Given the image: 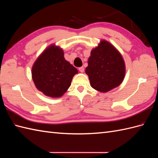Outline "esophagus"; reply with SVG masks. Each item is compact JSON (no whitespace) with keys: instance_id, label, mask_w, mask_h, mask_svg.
I'll list each match as a JSON object with an SVG mask.
<instances>
[{"instance_id":"1","label":"esophagus","mask_w":158,"mask_h":158,"mask_svg":"<svg viewBox=\"0 0 158 158\" xmlns=\"http://www.w3.org/2000/svg\"><path fill=\"white\" fill-rule=\"evenodd\" d=\"M79 71L81 72V73H83V72H84V68H83V66L79 67Z\"/></svg>"}]
</instances>
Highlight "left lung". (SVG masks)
<instances>
[{"label":"left lung","instance_id":"left-lung-1","mask_svg":"<svg viewBox=\"0 0 158 158\" xmlns=\"http://www.w3.org/2000/svg\"><path fill=\"white\" fill-rule=\"evenodd\" d=\"M85 73L94 89L100 92H107L122 83L126 73L125 62L115 47L102 40L92 50Z\"/></svg>","mask_w":158,"mask_h":158}]
</instances>
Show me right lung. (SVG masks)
<instances>
[{"instance_id": "1", "label": "right lung", "mask_w": 158, "mask_h": 158, "mask_svg": "<svg viewBox=\"0 0 158 158\" xmlns=\"http://www.w3.org/2000/svg\"><path fill=\"white\" fill-rule=\"evenodd\" d=\"M78 70L64 57L60 47L52 44L46 48L35 62L32 77L36 88L45 96L60 98L71 84Z\"/></svg>"}]
</instances>
